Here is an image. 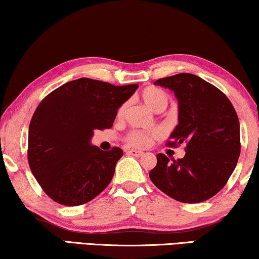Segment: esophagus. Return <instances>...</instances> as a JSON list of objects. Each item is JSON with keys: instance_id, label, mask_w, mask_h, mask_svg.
I'll use <instances>...</instances> for the list:
<instances>
[{"instance_id": "obj_1", "label": "esophagus", "mask_w": 259, "mask_h": 259, "mask_svg": "<svg viewBox=\"0 0 259 259\" xmlns=\"http://www.w3.org/2000/svg\"><path fill=\"white\" fill-rule=\"evenodd\" d=\"M129 154H131V156H135V157H142L143 154H144V152L143 151H138V150H129L128 151Z\"/></svg>"}]
</instances>
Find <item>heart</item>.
Here are the masks:
<instances>
[{"label": "heart", "instance_id": "1", "mask_svg": "<svg viewBox=\"0 0 259 259\" xmlns=\"http://www.w3.org/2000/svg\"><path fill=\"white\" fill-rule=\"evenodd\" d=\"M140 98L144 105L150 108L154 113H161L165 110L169 103L168 95L160 88L156 87H148L141 93ZM126 105H122L119 108L118 114L122 115L124 113ZM161 136V131L159 129L154 130H141V129H133L130 130L126 135L125 141L129 145L135 146V148H146L151 144L153 140L159 138Z\"/></svg>", "mask_w": 259, "mask_h": 259}]
</instances>
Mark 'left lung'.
<instances>
[{"label":"left lung","instance_id":"8db88e82","mask_svg":"<svg viewBox=\"0 0 259 259\" xmlns=\"http://www.w3.org/2000/svg\"><path fill=\"white\" fill-rule=\"evenodd\" d=\"M154 84L173 91L178 99L179 123L166 145L185 143L186 153L177 160L158 153L150 179L177 201H206L225 187L236 167L241 153L236 110L225 93L190 73L158 79Z\"/></svg>","mask_w":259,"mask_h":259}]
</instances>
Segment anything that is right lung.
Segmentation results:
<instances>
[{
    "label": "right lung",
    "mask_w": 259,
    "mask_h": 259,
    "mask_svg": "<svg viewBox=\"0 0 259 259\" xmlns=\"http://www.w3.org/2000/svg\"><path fill=\"white\" fill-rule=\"evenodd\" d=\"M137 87L80 78L41 100L30 122L28 160L41 190L53 201L79 206L109 185L122 149L103 151L90 142L94 130L113 126L118 108Z\"/></svg>",
    "instance_id": "right-lung-1"
}]
</instances>
